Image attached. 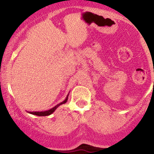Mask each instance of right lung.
Masks as SVG:
<instances>
[{"instance_id": "1", "label": "right lung", "mask_w": 154, "mask_h": 154, "mask_svg": "<svg viewBox=\"0 0 154 154\" xmlns=\"http://www.w3.org/2000/svg\"><path fill=\"white\" fill-rule=\"evenodd\" d=\"M68 94H69V93L68 94L66 98L65 99V100H63V102H61V103H60L59 104H57V106L53 107V108L51 109H48V110H47V111H43V112H29V113H30V114H32V115H35V116H50V115L52 114V113L54 112L55 111V110L57 109L58 108V107L60 106V105L64 104V103H66V102H67L68 98Z\"/></svg>"}]
</instances>
